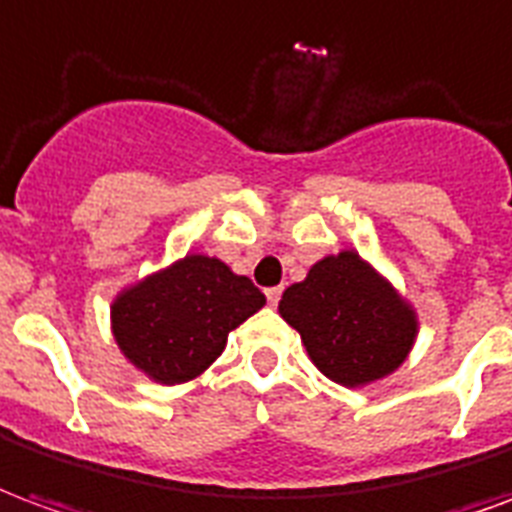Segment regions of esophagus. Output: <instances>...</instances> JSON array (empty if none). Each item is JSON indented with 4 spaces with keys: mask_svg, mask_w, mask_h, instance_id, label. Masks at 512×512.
<instances>
[{
    "mask_svg": "<svg viewBox=\"0 0 512 512\" xmlns=\"http://www.w3.org/2000/svg\"><path fill=\"white\" fill-rule=\"evenodd\" d=\"M267 300H270V305H278V300H281V294H283V289L281 286H270V289H267Z\"/></svg>",
    "mask_w": 512,
    "mask_h": 512,
    "instance_id": "obj_1",
    "label": "esophagus"
}]
</instances>
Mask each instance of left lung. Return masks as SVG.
Here are the masks:
<instances>
[{
    "label": "left lung",
    "instance_id": "1",
    "mask_svg": "<svg viewBox=\"0 0 512 512\" xmlns=\"http://www.w3.org/2000/svg\"><path fill=\"white\" fill-rule=\"evenodd\" d=\"M278 311L313 365L343 387L393 374L417 335L412 308L354 251L316 261L305 281L283 292Z\"/></svg>",
    "mask_w": 512,
    "mask_h": 512
}]
</instances>
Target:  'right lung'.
<instances>
[{
    "label": "right lung",
    "mask_w": 512,
    "mask_h": 512,
    "mask_svg": "<svg viewBox=\"0 0 512 512\" xmlns=\"http://www.w3.org/2000/svg\"><path fill=\"white\" fill-rule=\"evenodd\" d=\"M264 302L251 278L234 275L220 259L185 256L119 294L111 327L138 371L160 384H179L207 371L231 330Z\"/></svg>",
    "instance_id": "obj_1"
}]
</instances>
